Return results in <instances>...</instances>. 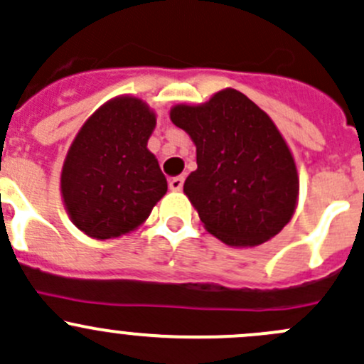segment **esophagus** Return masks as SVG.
<instances>
[{
    "mask_svg": "<svg viewBox=\"0 0 364 364\" xmlns=\"http://www.w3.org/2000/svg\"><path fill=\"white\" fill-rule=\"evenodd\" d=\"M183 183H185V178H183V176H178V178H172L171 181H168V188H171L172 192H179V190L183 188Z\"/></svg>",
    "mask_w": 364,
    "mask_h": 364,
    "instance_id": "1",
    "label": "esophagus"
}]
</instances>
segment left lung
I'll use <instances>...</instances> for the list:
<instances>
[{"label": "left lung", "mask_w": 364, "mask_h": 364, "mask_svg": "<svg viewBox=\"0 0 364 364\" xmlns=\"http://www.w3.org/2000/svg\"><path fill=\"white\" fill-rule=\"evenodd\" d=\"M171 121L197 148L183 192L209 234L229 247H257L291 222L299 196L294 156L250 98L227 87L205 104L174 105Z\"/></svg>", "instance_id": "left-lung-1"}]
</instances>
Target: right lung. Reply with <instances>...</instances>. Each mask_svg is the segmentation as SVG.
<instances>
[{
  "label": "right lung",
  "mask_w": 364,
  "mask_h": 364,
  "mask_svg": "<svg viewBox=\"0 0 364 364\" xmlns=\"http://www.w3.org/2000/svg\"><path fill=\"white\" fill-rule=\"evenodd\" d=\"M155 124L146 102L121 95L91 114L73 139L61 168V197L73 225L90 237L132 232L167 192L148 149Z\"/></svg>",
  "instance_id": "right-lung-1"
}]
</instances>
